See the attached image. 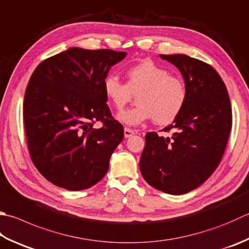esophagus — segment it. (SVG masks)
<instances>
[{"label": "esophagus", "mask_w": 249, "mask_h": 249, "mask_svg": "<svg viewBox=\"0 0 249 249\" xmlns=\"http://www.w3.org/2000/svg\"><path fill=\"white\" fill-rule=\"evenodd\" d=\"M124 138H130V137H132V135H133L135 132H134L133 130H131V129H129V128H124Z\"/></svg>", "instance_id": "esophagus-1"}]
</instances>
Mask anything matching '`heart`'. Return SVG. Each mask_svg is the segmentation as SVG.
<instances>
[{
	"mask_svg": "<svg viewBox=\"0 0 249 249\" xmlns=\"http://www.w3.org/2000/svg\"><path fill=\"white\" fill-rule=\"evenodd\" d=\"M126 83L115 74L103 80V91L115 109L121 110L132 94H138L134 108L118 115V120L126 125L137 126L154 119L157 124H169L180 115L187 100V87L179 76L152 60H143L125 71Z\"/></svg>",
	"mask_w": 249,
	"mask_h": 249,
	"instance_id": "heart-1",
	"label": "heart"
}]
</instances>
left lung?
I'll use <instances>...</instances> for the list:
<instances>
[{"mask_svg": "<svg viewBox=\"0 0 249 249\" xmlns=\"http://www.w3.org/2000/svg\"><path fill=\"white\" fill-rule=\"evenodd\" d=\"M180 70L186 83L184 108L163 131L171 138L148 132L140 170L149 185L171 195L189 193L217 169L232 128L228 90L210 65L184 54L159 55Z\"/></svg>", "mask_w": 249, "mask_h": 249, "instance_id": "1", "label": "left lung"}]
</instances>
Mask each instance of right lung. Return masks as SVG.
I'll return each mask as SVG.
<instances>
[{
  "instance_id": "right-lung-1",
  "label": "right lung",
  "mask_w": 249,
  "mask_h": 249,
  "mask_svg": "<svg viewBox=\"0 0 249 249\" xmlns=\"http://www.w3.org/2000/svg\"><path fill=\"white\" fill-rule=\"evenodd\" d=\"M125 52L70 48L32 73L23 100V124L32 161L46 180L69 191L95 185L124 139L103 91L109 69ZM96 121L103 126L92 128Z\"/></svg>"
}]
</instances>
